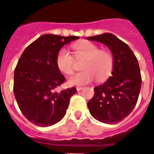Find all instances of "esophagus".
I'll use <instances>...</instances> for the list:
<instances>
[{
    "mask_svg": "<svg viewBox=\"0 0 154 154\" xmlns=\"http://www.w3.org/2000/svg\"><path fill=\"white\" fill-rule=\"evenodd\" d=\"M84 88L83 87H77V91H81V90H82Z\"/></svg>",
    "mask_w": 154,
    "mask_h": 154,
    "instance_id": "34e87169",
    "label": "esophagus"
}]
</instances>
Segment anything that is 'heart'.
Returning <instances> with one entry per match:
<instances>
[{
  "mask_svg": "<svg viewBox=\"0 0 154 154\" xmlns=\"http://www.w3.org/2000/svg\"><path fill=\"white\" fill-rule=\"evenodd\" d=\"M75 59H83L81 67L83 71L74 74L69 79L71 85H85L93 81L103 80L111 75L114 68V58L108 51L100 50L96 44L82 42L72 45ZM56 65L66 75H71L74 68V58L66 48H63L56 55Z\"/></svg>",
  "mask_w": 154,
  "mask_h": 154,
  "instance_id": "b5f03b06",
  "label": "heart"
}]
</instances>
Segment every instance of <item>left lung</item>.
Instances as JSON below:
<instances>
[{
	"label": "left lung",
	"instance_id": "obj_1",
	"mask_svg": "<svg viewBox=\"0 0 154 154\" xmlns=\"http://www.w3.org/2000/svg\"><path fill=\"white\" fill-rule=\"evenodd\" d=\"M88 39L107 46L114 58L112 76L105 83L94 88V94L88 100V107L100 122L117 124L130 115L137 103L141 86L138 60L130 47L111 33Z\"/></svg>",
	"mask_w": 154,
	"mask_h": 154
}]
</instances>
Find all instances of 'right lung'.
Segmentation results:
<instances>
[{"label": "right lung", "instance_id": "right-lung-1", "mask_svg": "<svg viewBox=\"0 0 154 154\" xmlns=\"http://www.w3.org/2000/svg\"><path fill=\"white\" fill-rule=\"evenodd\" d=\"M78 38L43 35L24 49L18 61L14 70V96L21 112L32 124L48 127L66 115L77 88L55 91L66 81L57 67L56 55L63 46Z\"/></svg>", "mask_w": 154, "mask_h": 154}]
</instances>
